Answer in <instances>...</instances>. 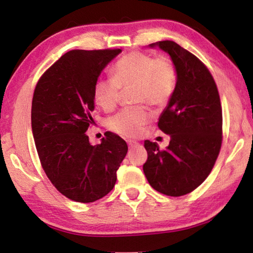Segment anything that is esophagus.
Returning a JSON list of instances; mask_svg holds the SVG:
<instances>
[{"label":"esophagus","mask_w":253,"mask_h":253,"mask_svg":"<svg viewBox=\"0 0 253 253\" xmlns=\"http://www.w3.org/2000/svg\"><path fill=\"white\" fill-rule=\"evenodd\" d=\"M127 144H128V146H129L130 148L131 147H135V146H137V145H138V143L135 142V140H127Z\"/></svg>","instance_id":"obj_1"}]
</instances>
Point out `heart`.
Returning <instances> with one entry per match:
<instances>
[{
    "label": "heart",
    "instance_id": "b5f03b06",
    "mask_svg": "<svg viewBox=\"0 0 253 253\" xmlns=\"http://www.w3.org/2000/svg\"><path fill=\"white\" fill-rule=\"evenodd\" d=\"M114 77H100L93 87V98L105 110L114 109L123 90L132 88L131 101L139 104L123 109L109 117L107 126L110 130L126 138L139 136L144 127L151 122V113L146 104L153 108L168 105L175 88V68L169 59L154 58L135 51L123 57L113 68Z\"/></svg>",
    "mask_w": 253,
    "mask_h": 253
}]
</instances>
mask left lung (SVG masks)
<instances>
[{"mask_svg": "<svg viewBox=\"0 0 253 253\" xmlns=\"http://www.w3.org/2000/svg\"><path fill=\"white\" fill-rule=\"evenodd\" d=\"M176 72V84L158 128L169 135V145L161 151L145 140L148 158L143 166L151 186L169 196L194 191L209 176L222 144V108L215 81L208 68L174 41H158Z\"/></svg>", "mask_w": 253, "mask_h": 253, "instance_id": "obj_1", "label": "left lung"}]
</instances>
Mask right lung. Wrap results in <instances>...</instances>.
<instances>
[{"mask_svg":"<svg viewBox=\"0 0 253 253\" xmlns=\"http://www.w3.org/2000/svg\"><path fill=\"white\" fill-rule=\"evenodd\" d=\"M121 49L72 50L46 70L33 93L32 134L46 176L66 198L90 203L113 190L128 147L107 131L101 143L85 134L93 123V87Z\"/></svg>","mask_w":253,"mask_h":253,"instance_id":"right-lung-1","label":"right lung"}]
</instances>
